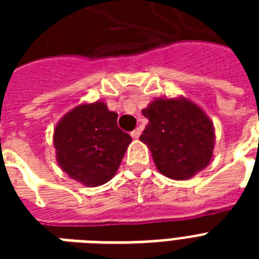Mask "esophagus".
Here are the masks:
<instances>
[{"label": "esophagus", "mask_w": 259, "mask_h": 259, "mask_svg": "<svg viewBox=\"0 0 259 259\" xmlns=\"http://www.w3.org/2000/svg\"><path fill=\"white\" fill-rule=\"evenodd\" d=\"M130 136H132V137H133L134 140H137V138L140 137V136H141V130H140V129L133 130V132H132V133H130Z\"/></svg>", "instance_id": "esophagus-1"}]
</instances>
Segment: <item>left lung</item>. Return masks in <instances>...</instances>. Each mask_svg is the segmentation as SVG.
<instances>
[{
  "mask_svg": "<svg viewBox=\"0 0 259 259\" xmlns=\"http://www.w3.org/2000/svg\"><path fill=\"white\" fill-rule=\"evenodd\" d=\"M142 114L149 122L140 140L164 176L188 180L211 162L215 129L195 102L184 97L156 98Z\"/></svg>",
  "mask_w": 259,
  "mask_h": 259,
  "instance_id": "obj_1",
  "label": "left lung"
}]
</instances>
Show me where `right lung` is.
Here are the masks:
<instances>
[{"mask_svg": "<svg viewBox=\"0 0 259 259\" xmlns=\"http://www.w3.org/2000/svg\"><path fill=\"white\" fill-rule=\"evenodd\" d=\"M117 119L118 114L101 101L80 103L64 114L54 130L60 169L86 187L111 180L132 142Z\"/></svg>", "mask_w": 259, "mask_h": 259, "instance_id": "obj_1", "label": "right lung"}]
</instances>
